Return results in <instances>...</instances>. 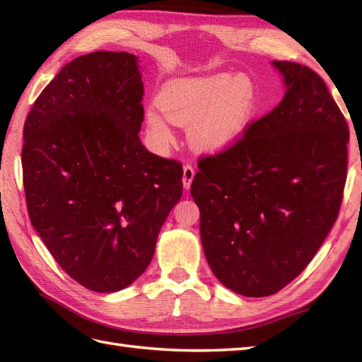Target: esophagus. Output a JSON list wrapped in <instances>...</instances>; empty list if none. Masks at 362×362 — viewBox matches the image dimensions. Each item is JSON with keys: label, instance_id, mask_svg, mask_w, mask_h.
Masks as SVG:
<instances>
[{"label": "esophagus", "instance_id": "1", "mask_svg": "<svg viewBox=\"0 0 362 362\" xmlns=\"http://www.w3.org/2000/svg\"><path fill=\"white\" fill-rule=\"evenodd\" d=\"M194 168L191 166V165H185L183 166V177H182V180H183V188L185 189H189V187H191V182H193V179H194Z\"/></svg>", "mask_w": 362, "mask_h": 362}]
</instances>
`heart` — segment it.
Masks as SVG:
<instances>
[{
  "label": "heart",
  "mask_w": 362,
  "mask_h": 362,
  "mask_svg": "<svg viewBox=\"0 0 362 362\" xmlns=\"http://www.w3.org/2000/svg\"><path fill=\"white\" fill-rule=\"evenodd\" d=\"M158 105L146 107L144 118L158 148L174 143L171 124L188 126V141L204 153H221L247 132L257 113L258 90L245 74L219 73L166 83Z\"/></svg>",
  "instance_id": "heart-1"
}]
</instances>
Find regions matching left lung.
I'll return each mask as SVG.
<instances>
[{
    "mask_svg": "<svg viewBox=\"0 0 362 362\" xmlns=\"http://www.w3.org/2000/svg\"><path fill=\"white\" fill-rule=\"evenodd\" d=\"M286 88L233 148L199 161L191 196L214 276L245 297L279 292L310 264L336 222L349 126L320 76L274 60Z\"/></svg>",
    "mask_w": 362,
    "mask_h": 362,
    "instance_id": "1",
    "label": "left lung"
}]
</instances>
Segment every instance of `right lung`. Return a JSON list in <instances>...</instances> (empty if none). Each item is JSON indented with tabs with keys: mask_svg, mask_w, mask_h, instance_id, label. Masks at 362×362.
I'll use <instances>...</instances> for the list:
<instances>
[{
	"mask_svg": "<svg viewBox=\"0 0 362 362\" xmlns=\"http://www.w3.org/2000/svg\"><path fill=\"white\" fill-rule=\"evenodd\" d=\"M136 56L76 57L30 109L23 183L30 224L59 266L90 291L117 292L140 276L183 169L141 144L143 82Z\"/></svg>",
	"mask_w": 362,
	"mask_h": 362,
	"instance_id": "add662e5",
	"label": "right lung"
}]
</instances>
